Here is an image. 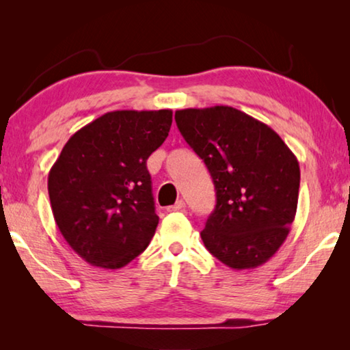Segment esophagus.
I'll return each mask as SVG.
<instances>
[{"instance_id": "esophagus-1", "label": "esophagus", "mask_w": 350, "mask_h": 350, "mask_svg": "<svg viewBox=\"0 0 350 350\" xmlns=\"http://www.w3.org/2000/svg\"><path fill=\"white\" fill-rule=\"evenodd\" d=\"M167 210L168 211H182V210H185V202H183V200H177L174 205L168 206Z\"/></svg>"}]
</instances>
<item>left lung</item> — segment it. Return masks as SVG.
<instances>
[{
  "instance_id": "8db88e82",
  "label": "left lung",
  "mask_w": 350,
  "mask_h": 350,
  "mask_svg": "<svg viewBox=\"0 0 350 350\" xmlns=\"http://www.w3.org/2000/svg\"><path fill=\"white\" fill-rule=\"evenodd\" d=\"M174 118L215 183V211L200 232L206 250L234 270L267 262L296 215L295 154L270 126L232 106L179 109Z\"/></svg>"
}]
</instances>
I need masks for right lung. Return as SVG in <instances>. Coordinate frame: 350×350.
Listing matches in <instances>:
<instances>
[{
	"mask_svg": "<svg viewBox=\"0 0 350 350\" xmlns=\"http://www.w3.org/2000/svg\"><path fill=\"white\" fill-rule=\"evenodd\" d=\"M173 111H112L79 129L47 177L52 213L91 265L120 269L156 233L146 161L168 137Z\"/></svg>",
	"mask_w": 350,
	"mask_h": 350,
	"instance_id": "obj_1",
	"label": "right lung"
}]
</instances>
